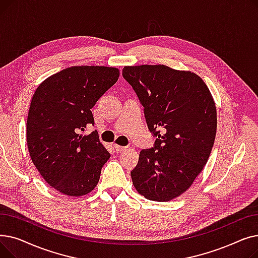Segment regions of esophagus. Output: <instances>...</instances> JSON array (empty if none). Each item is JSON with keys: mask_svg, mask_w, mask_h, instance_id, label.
I'll return each instance as SVG.
<instances>
[{"mask_svg": "<svg viewBox=\"0 0 258 258\" xmlns=\"http://www.w3.org/2000/svg\"><path fill=\"white\" fill-rule=\"evenodd\" d=\"M113 147H114V150L116 152H122V151H124L125 148H126L125 146H121V145H118V144H114Z\"/></svg>", "mask_w": 258, "mask_h": 258, "instance_id": "esophagus-1", "label": "esophagus"}]
</instances>
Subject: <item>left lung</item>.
<instances>
[{
	"label": "left lung",
	"instance_id": "1",
	"mask_svg": "<svg viewBox=\"0 0 258 258\" xmlns=\"http://www.w3.org/2000/svg\"><path fill=\"white\" fill-rule=\"evenodd\" d=\"M144 106L155 146L142 150L131 171L137 191L168 202L191 186L210 156L216 134V107L203 79L164 64L127 66L122 70Z\"/></svg>",
	"mask_w": 258,
	"mask_h": 258
}]
</instances>
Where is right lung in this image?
<instances>
[{"instance_id": "1", "label": "right lung", "mask_w": 258, "mask_h": 258, "mask_svg": "<svg viewBox=\"0 0 258 258\" xmlns=\"http://www.w3.org/2000/svg\"><path fill=\"white\" fill-rule=\"evenodd\" d=\"M119 77L117 68L75 66L45 79L35 90L27 118V145L43 179L68 197L96 187L111 155L94 125L91 108Z\"/></svg>"}]
</instances>
